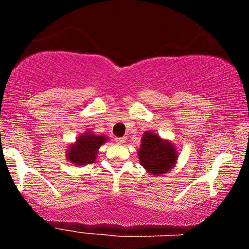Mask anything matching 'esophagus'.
Masks as SVG:
<instances>
[{
  "label": "esophagus",
  "instance_id": "esophagus-1",
  "mask_svg": "<svg viewBox=\"0 0 249 249\" xmlns=\"http://www.w3.org/2000/svg\"><path fill=\"white\" fill-rule=\"evenodd\" d=\"M115 142H116V144H119V145H123L124 142H126V138H125V137H119V138H116Z\"/></svg>",
  "mask_w": 249,
  "mask_h": 249
}]
</instances>
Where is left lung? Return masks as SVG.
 <instances>
[{"mask_svg":"<svg viewBox=\"0 0 249 249\" xmlns=\"http://www.w3.org/2000/svg\"><path fill=\"white\" fill-rule=\"evenodd\" d=\"M141 141L138 158L148 175L163 176L174 169L179 157V150L174 142L151 130L142 134Z\"/></svg>","mask_w":249,"mask_h":249,"instance_id":"obj_1","label":"left lung"}]
</instances>
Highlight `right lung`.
Returning a JSON list of instances; mask_svg holds the SVG:
<instances>
[{"label": "right lung", "mask_w": 249, "mask_h": 249, "mask_svg": "<svg viewBox=\"0 0 249 249\" xmlns=\"http://www.w3.org/2000/svg\"><path fill=\"white\" fill-rule=\"evenodd\" d=\"M108 141L107 135H98L91 130L80 134L74 142H71L66 149V157L74 166L90 165L95 161L99 149Z\"/></svg>", "instance_id": "obj_1"}]
</instances>
